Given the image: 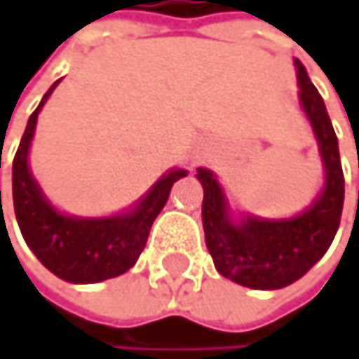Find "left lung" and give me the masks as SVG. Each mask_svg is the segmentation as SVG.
<instances>
[{
  "instance_id": "8db88e82",
  "label": "left lung",
  "mask_w": 359,
  "mask_h": 359,
  "mask_svg": "<svg viewBox=\"0 0 359 359\" xmlns=\"http://www.w3.org/2000/svg\"><path fill=\"white\" fill-rule=\"evenodd\" d=\"M299 103L314 131L325 170L323 191L304 213L291 219H260L241 215L232 219L224 189L211 170L198 168L204 189L202 226L215 269L241 286L273 291L306 276L332 245L340 226L344 202V176L338 153V137L332 120L299 60H295Z\"/></svg>"
}]
</instances>
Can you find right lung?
Returning <instances> with one entry per match:
<instances>
[{
  "label": "right lung",
  "instance_id": "add662e5",
  "mask_svg": "<svg viewBox=\"0 0 359 359\" xmlns=\"http://www.w3.org/2000/svg\"><path fill=\"white\" fill-rule=\"evenodd\" d=\"M60 79L49 88L29 116L19 150L12 161V200L21 234L36 258L57 278L73 284H94L129 271L148 241L155 217L170 198L172 185L187 170H170L131 211L114 217L62 215L45 198L29 172L27 155L38 114ZM1 206V191H0Z\"/></svg>",
  "mask_w": 359,
  "mask_h": 359
}]
</instances>
